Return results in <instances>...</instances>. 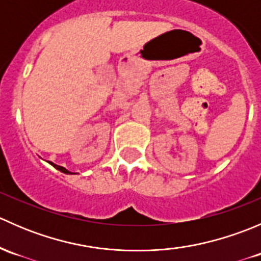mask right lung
Here are the masks:
<instances>
[{"label": "right lung", "instance_id": "obj_1", "mask_svg": "<svg viewBox=\"0 0 261 261\" xmlns=\"http://www.w3.org/2000/svg\"><path fill=\"white\" fill-rule=\"evenodd\" d=\"M50 164L53 165V167L54 168H57L58 170H60V172H63V173H65V174H73V173H70L69 170H67L65 169V168H63V167H60V165H57V164H53V163H50Z\"/></svg>", "mask_w": 261, "mask_h": 261}]
</instances>
